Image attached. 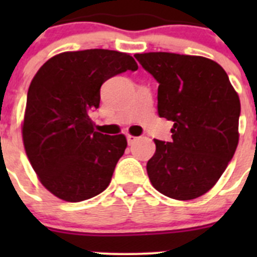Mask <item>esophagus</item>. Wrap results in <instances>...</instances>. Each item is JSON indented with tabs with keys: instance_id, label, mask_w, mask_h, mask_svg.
Wrapping results in <instances>:
<instances>
[{
	"instance_id": "obj_1",
	"label": "esophagus",
	"mask_w": 257,
	"mask_h": 257,
	"mask_svg": "<svg viewBox=\"0 0 257 257\" xmlns=\"http://www.w3.org/2000/svg\"><path fill=\"white\" fill-rule=\"evenodd\" d=\"M135 140H136L135 136H133V135H127V143H128V144H133V143L135 142Z\"/></svg>"
}]
</instances>
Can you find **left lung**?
<instances>
[{
    "label": "left lung",
    "mask_w": 257,
    "mask_h": 257,
    "mask_svg": "<svg viewBox=\"0 0 257 257\" xmlns=\"http://www.w3.org/2000/svg\"><path fill=\"white\" fill-rule=\"evenodd\" d=\"M135 58L160 83V117L174 122L171 142L154 139L156 153L147 163L149 180L170 198H198L216 184L237 149L238 94L211 59L172 52Z\"/></svg>",
    "instance_id": "1"
}]
</instances>
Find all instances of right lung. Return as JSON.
<instances>
[{"instance_id":"1","label":"right lung","mask_w":257,"mask_h":257,"mask_svg":"<svg viewBox=\"0 0 257 257\" xmlns=\"http://www.w3.org/2000/svg\"><path fill=\"white\" fill-rule=\"evenodd\" d=\"M128 54L91 49L52 56L38 69L27 95L23 143L49 192L67 202L100 194L127 147L124 135H104L88 113L99 108L110 77L136 70Z\"/></svg>"}]
</instances>
